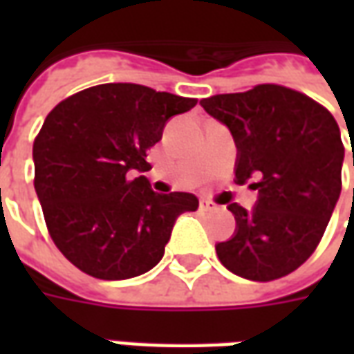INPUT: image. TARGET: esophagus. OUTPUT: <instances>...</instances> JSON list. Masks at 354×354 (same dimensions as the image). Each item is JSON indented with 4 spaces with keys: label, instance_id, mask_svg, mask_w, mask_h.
<instances>
[{
    "label": "esophagus",
    "instance_id": "esophagus-1",
    "mask_svg": "<svg viewBox=\"0 0 354 354\" xmlns=\"http://www.w3.org/2000/svg\"><path fill=\"white\" fill-rule=\"evenodd\" d=\"M199 208L203 210V212H208V210H216V205L212 203V201L208 199H201L199 201Z\"/></svg>",
    "mask_w": 354,
    "mask_h": 354
}]
</instances>
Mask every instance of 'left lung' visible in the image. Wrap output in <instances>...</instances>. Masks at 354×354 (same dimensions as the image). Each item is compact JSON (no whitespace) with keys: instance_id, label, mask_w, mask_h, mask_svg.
<instances>
[{"instance_id":"left-lung-1","label":"left lung","mask_w":354,"mask_h":354,"mask_svg":"<svg viewBox=\"0 0 354 354\" xmlns=\"http://www.w3.org/2000/svg\"><path fill=\"white\" fill-rule=\"evenodd\" d=\"M201 106L233 134L235 182L252 180L248 187L258 192L252 210L227 205L237 230L216 245L218 258L248 281L286 277L319 246L342 193L345 147L334 115L307 94L273 83L216 94Z\"/></svg>"}]
</instances>
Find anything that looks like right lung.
I'll return each instance as SVG.
<instances>
[{
    "label": "right lung",
    "instance_id": "add662e5",
    "mask_svg": "<svg viewBox=\"0 0 354 354\" xmlns=\"http://www.w3.org/2000/svg\"><path fill=\"white\" fill-rule=\"evenodd\" d=\"M195 98L134 83H104L50 109L34 140V187L50 239L83 273L123 281L161 261L174 222L193 212L192 193H155L147 149Z\"/></svg>",
    "mask_w": 354,
    "mask_h": 354
}]
</instances>
